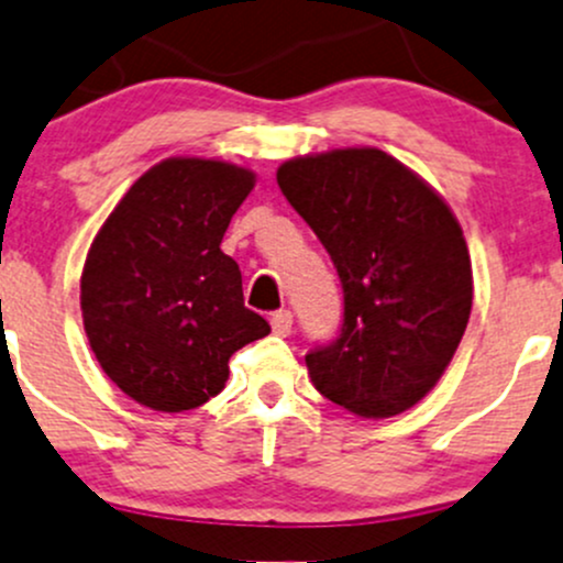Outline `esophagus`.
<instances>
[{
	"mask_svg": "<svg viewBox=\"0 0 563 563\" xmlns=\"http://www.w3.org/2000/svg\"><path fill=\"white\" fill-rule=\"evenodd\" d=\"M269 325L277 336H288V333H291V325H294V314L288 310H277L269 318Z\"/></svg>",
	"mask_w": 563,
	"mask_h": 563,
	"instance_id": "obj_1",
	"label": "esophagus"
}]
</instances>
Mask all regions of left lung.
I'll list each match as a JSON object with an SVG mask.
<instances>
[{
	"label": "left lung",
	"instance_id": "1",
	"mask_svg": "<svg viewBox=\"0 0 563 563\" xmlns=\"http://www.w3.org/2000/svg\"><path fill=\"white\" fill-rule=\"evenodd\" d=\"M277 184L344 288V325L307 355L314 390L363 419L413 409L452 363L473 307V267L449 202L376 146L291 157Z\"/></svg>",
	"mask_w": 563,
	"mask_h": 563
}]
</instances>
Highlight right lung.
Here are the masks:
<instances>
[{"mask_svg": "<svg viewBox=\"0 0 563 563\" xmlns=\"http://www.w3.org/2000/svg\"><path fill=\"white\" fill-rule=\"evenodd\" d=\"M256 173L168 157L141 173L92 238L79 307L107 376L152 411H189L224 390L232 352L267 336L221 251Z\"/></svg>", "mask_w": 563, "mask_h": 563, "instance_id": "add662e5", "label": "right lung"}]
</instances>
